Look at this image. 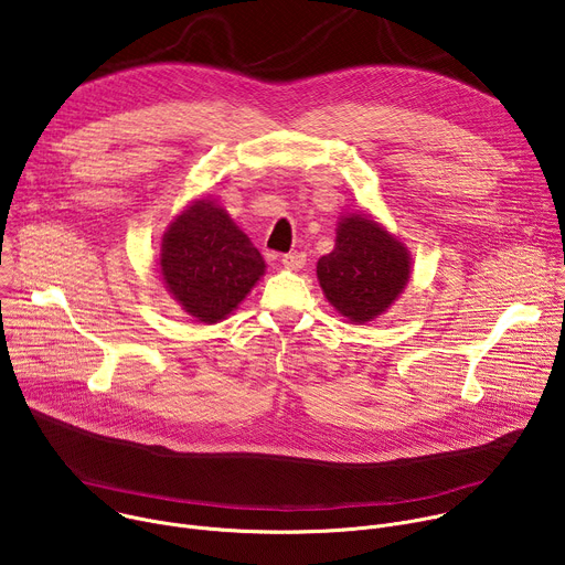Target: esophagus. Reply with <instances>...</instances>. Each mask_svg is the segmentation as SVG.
Here are the masks:
<instances>
[{
	"label": "esophagus",
	"mask_w": 565,
	"mask_h": 565,
	"mask_svg": "<svg viewBox=\"0 0 565 565\" xmlns=\"http://www.w3.org/2000/svg\"><path fill=\"white\" fill-rule=\"evenodd\" d=\"M281 264H284L286 270H301L306 266V255L303 253H288V255H284Z\"/></svg>",
	"instance_id": "esophagus-1"
}]
</instances>
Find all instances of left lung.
Listing matches in <instances>:
<instances>
[{"mask_svg":"<svg viewBox=\"0 0 565 565\" xmlns=\"http://www.w3.org/2000/svg\"><path fill=\"white\" fill-rule=\"evenodd\" d=\"M335 248L317 262V279L331 306L351 324L384 315L412 279V255L371 214L338 221Z\"/></svg>","mask_w":565,"mask_h":565,"instance_id":"obj_1","label":"left lung"}]
</instances>
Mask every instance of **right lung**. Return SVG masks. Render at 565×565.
<instances>
[{"mask_svg": "<svg viewBox=\"0 0 565 565\" xmlns=\"http://www.w3.org/2000/svg\"><path fill=\"white\" fill-rule=\"evenodd\" d=\"M158 268L190 317L216 324L248 297L266 262L216 201L196 199L168 225Z\"/></svg>", "mask_w": 565, "mask_h": 565, "instance_id": "1", "label": "right lung"}]
</instances>
